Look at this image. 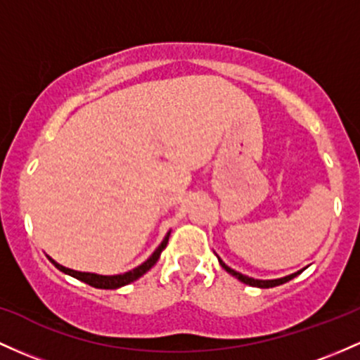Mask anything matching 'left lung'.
<instances>
[{"mask_svg": "<svg viewBox=\"0 0 360 360\" xmlns=\"http://www.w3.org/2000/svg\"><path fill=\"white\" fill-rule=\"evenodd\" d=\"M219 263H220V266H222L224 270L227 271V274H231L232 276H236V278L240 280V282H243V283H246V285H251V287H259V289H270V287L282 285V283L289 282V280L294 278V276H297V275L301 274V271H302V270H301V271H295V274L283 276V278H275V280H258V278H251V276L243 275V274H239V271L232 270V268H231V266H227V264H225L220 258H219Z\"/></svg>", "mask_w": 360, "mask_h": 360, "instance_id": "1", "label": "left lung"}]
</instances>
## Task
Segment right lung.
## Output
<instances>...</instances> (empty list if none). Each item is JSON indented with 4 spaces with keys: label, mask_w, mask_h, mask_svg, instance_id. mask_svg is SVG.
<instances>
[{
    "label": "right lung",
    "mask_w": 360,
    "mask_h": 360,
    "mask_svg": "<svg viewBox=\"0 0 360 360\" xmlns=\"http://www.w3.org/2000/svg\"><path fill=\"white\" fill-rule=\"evenodd\" d=\"M169 236H171V232H167V236H165L164 240H162L160 246L153 251V255L150 256L147 262L141 263L140 266L133 268V270L126 271V274H121V275H97V274H89V271H77V270H71V268H66V266H63V264L56 263L53 258H49V256H47V258H49V262L53 263L59 271H63V274H66L70 276H75V278L82 280V282L89 283V285L96 287V289H120V287H122V285H128V283L135 282V280L140 278L141 275L147 274L150 268L159 262L160 252L164 251L165 246H167Z\"/></svg>",
    "instance_id": "1"
}]
</instances>
